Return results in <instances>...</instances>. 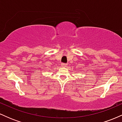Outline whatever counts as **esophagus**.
Masks as SVG:
<instances>
[{"mask_svg":"<svg viewBox=\"0 0 122 122\" xmlns=\"http://www.w3.org/2000/svg\"><path fill=\"white\" fill-rule=\"evenodd\" d=\"M62 66H63V67H66L67 66V64H64V63H62Z\"/></svg>","mask_w":122,"mask_h":122,"instance_id":"34e87169","label":"esophagus"}]
</instances>
